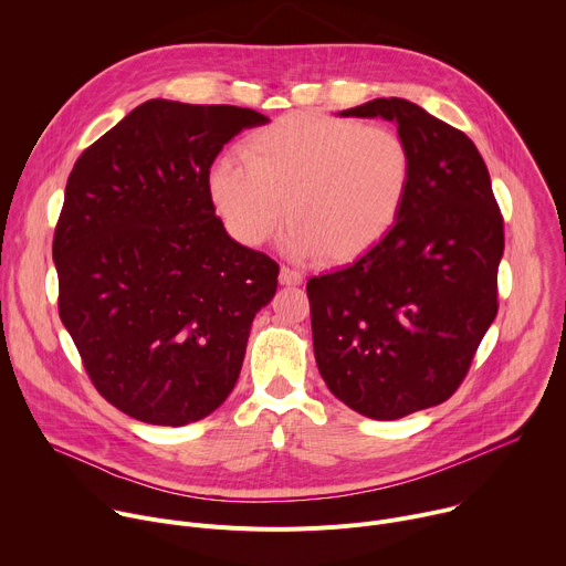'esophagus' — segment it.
I'll return each instance as SVG.
<instances>
[{"label": "esophagus", "mask_w": 566, "mask_h": 566, "mask_svg": "<svg viewBox=\"0 0 566 566\" xmlns=\"http://www.w3.org/2000/svg\"><path fill=\"white\" fill-rule=\"evenodd\" d=\"M302 280H304V275H302L297 269H291V266H282V269H280V282H282V284H286V286H297V284H302Z\"/></svg>", "instance_id": "1"}]
</instances>
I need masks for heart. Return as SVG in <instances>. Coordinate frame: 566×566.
I'll return each instance as SVG.
<instances>
[{"mask_svg":"<svg viewBox=\"0 0 566 566\" xmlns=\"http://www.w3.org/2000/svg\"><path fill=\"white\" fill-rule=\"evenodd\" d=\"M412 175V147L398 129L297 112L255 132L244 158H217L208 184L239 244L262 247L289 212L284 255L302 262L322 253L343 262L389 232Z\"/></svg>","mask_w":566,"mask_h":566,"instance_id":"heart-1","label":"heart"}]
</instances>
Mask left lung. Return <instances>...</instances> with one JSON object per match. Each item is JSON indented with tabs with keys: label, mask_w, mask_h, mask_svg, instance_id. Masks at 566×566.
Instances as JSON below:
<instances>
[{
	"label": "left lung",
	"mask_w": 566,
	"mask_h": 566,
	"mask_svg": "<svg viewBox=\"0 0 566 566\" xmlns=\"http://www.w3.org/2000/svg\"><path fill=\"white\" fill-rule=\"evenodd\" d=\"M340 116L394 120L415 175L389 232L352 264L306 282L313 352L334 396L394 421L434 408L463 382L497 315L504 217L474 143L402 98Z\"/></svg>",
	"instance_id": "left-lung-1"
}]
</instances>
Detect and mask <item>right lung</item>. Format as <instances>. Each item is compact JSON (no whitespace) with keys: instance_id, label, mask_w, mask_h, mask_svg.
<instances>
[{"instance_id":"1","label":"right lung","mask_w":566,"mask_h":566,"mask_svg":"<svg viewBox=\"0 0 566 566\" xmlns=\"http://www.w3.org/2000/svg\"><path fill=\"white\" fill-rule=\"evenodd\" d=\"M253 109L147 101L69 175L53 234L57 311L98 394L127 417L186 426L232 391L280 266L214 214L210 168Z\"/></svg>"}]
</instances>
